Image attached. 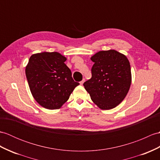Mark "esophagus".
Returning <instances> with one entry per match:
<instances>
[{"label": "esophagus", "mask_w": 160, "mask_h": 160, "mask_svg": "<svg viewBox=\"0 0 160 160\" xmlns=\"http://www.w3.org/2000/svg\"><path fill=\"white\" fill-rule=\"evenodd\" d=\"M84 81H85V80H84V79H83L81 81V82H80V84L81 85H82V84H84Z\"/></svg>", "instance_id": "esophagus-1"}]
</instances>
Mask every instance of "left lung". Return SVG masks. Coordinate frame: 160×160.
Here are the masks:
<instances>
[{"label": "left lung", "instance_id": "obj_1", "mask_svg": "<svg viewBox=\"0 0 160 160\" xmlns=\"http://www.w3.org/2000/svg\"><path fill=\"white\" fill-rule=\"evenodd\" d=\"M91 60L94 62L92 77L83 84L84 88L100 109H112L125 99L131 86L129 60L114 50L99 51Z\"/></svg>", "mask_w": 160, "mask_h": 160}]
</instances>
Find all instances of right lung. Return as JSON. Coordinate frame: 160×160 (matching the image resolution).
<instances>
[{
	"mask_svg": "<svg viewBox=\"0 0 160 160\" xmlns=\"http://www.w3.org/2000/svg\"><path fill=\"white\" fill-rule=\"evenodd\" d=\"M67 58L57 52L31 55L25 73L32 97L40 106L58 109L80 84L74 81L65 64Z\"/></svg>",
	"mask_w": 160,
	"mask_h": 160,
	"instance_id": "add662e5",
	"label": "right lung"
}]
</instances>
